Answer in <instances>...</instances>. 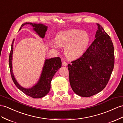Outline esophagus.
Wrapping results in <instances>:
<instances>
[{
  "label": "esophagus",
  "mask_w": 123,
  "mask_h": 123,
  "mask_svg": "<svg viewBox=\"0 0 123 123\" xmlns=\"http://www.w3.org/2000/svg\"><path fill=\"white\" fill-rule=\"evenodd\" d=\"M62 65H63V66H65V67H66V66L68 65V63L66 62L63 61V62H62Z\"/></svg>",
  "instance_id": "1"
}]
</instances>
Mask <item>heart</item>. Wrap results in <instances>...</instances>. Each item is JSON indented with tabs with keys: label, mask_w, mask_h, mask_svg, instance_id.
<instances>
[{
	"label": "heart",
	"mask_w": 123,
	"mask_h": 123,
	"mask_svg": "<svg viewBox=\"0 0 123 123\" xmlns=\"http://www.w3.org/2000/svg\"><path fill=\"white\" fill-rule=\"evenodd\" d=\"M89 41V36L86 31L71 29L59 32L56 35L55 43H52V46L65 47L66 57L70 60H75L80 58L85 53Z\"/></svg>",
	"instance_id": "obj_1"
}]
</instances>
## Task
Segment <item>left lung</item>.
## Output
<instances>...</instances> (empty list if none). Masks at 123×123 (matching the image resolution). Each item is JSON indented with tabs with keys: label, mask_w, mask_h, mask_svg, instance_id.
<instances>
[{
	"label": "left lung",
	"mask_w": 123,
	"mask_h": 123,
	"mask_svg": "<svg viewBox=\"0 0 123 123\" xmlns=\"http://www.w3.org/2000/svg\"><path fill=\"white\" fill-rule=\"evenodd\" d=\"M95 39L83 55L68 65L72 90L89 97L105 88L114 65V51L111 38L99 24Z\"/></svg>",
	"instance_id": "1"
}]
</instances>
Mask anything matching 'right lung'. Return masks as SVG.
Listing matches in <instances>:
<instances>
[{
	"label": "right lung",
	"instance_id": "obj_1",
	"mask_svg": "<svg viewBox=\"0 0 123 123\" xmlns=\"http://www.w3.org/2000/svg\"><path fill=\"white\" fill-rule=\"evenodd\" d=\"M27 24H30L33 27V30L35 31V32L41 38H43L45 37L46 32L47 31V28H48L47 26L43 24H33L32 23L26 22L22 25L19 30H21L22 27L24 25H26ZM14 41V39L12 41L9 59V68H10V71L12 80L15 86L21 92H22L27 96L32 97L33 98H40L45 96L49 92L50 88H51L50 84H51V81L53 76L59 69L61 67L62 62L60 58L57 56V57L52 58L49 59H46L39 80L32 87L30 88H25L20 85V84L15 80L13 73V70H12V60Z\"/></svg>",
	"mask_w": 123,
	"mask_h": 123
}]
</instances>
